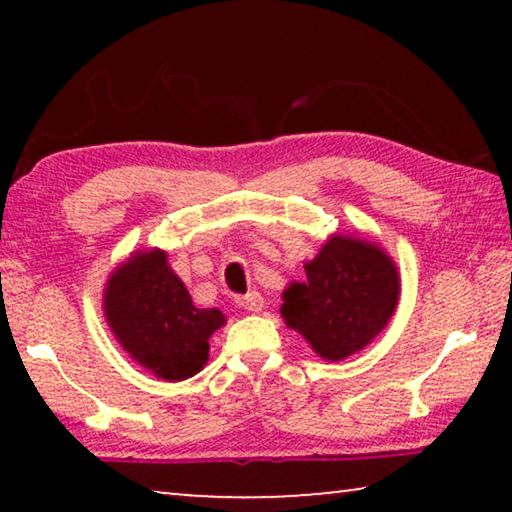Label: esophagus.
I'll list each match as a JSON object with an SVG mask.
<instances>
[{"instance_id": "obj_1", "label": "esophagus", "mask_w": 512, "mask_h": 512, "mask_svg": "<svg viewBox=\"0 0 512 512\" xmlns=\"http://www.w3.org/2000/svg\"><path fill=\"white\" fill-rule=\"evenodd\" d=\"M237 305L241 309L253 311V314H257V311H262V307H264V298H262V293L250 291V293H246V296H239L237 298Z\"/></svg>"}]
</instances>
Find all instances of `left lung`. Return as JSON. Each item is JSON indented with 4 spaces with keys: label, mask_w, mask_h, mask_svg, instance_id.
I'll use <instances>...</instances> for the list:
<instances>
[{
    "label": "left lung",
    "mask_w": 512,
    "mask_h": 512,
    "mask_svg": "<svg viewBox=\"0 0 512 512\" xmlns=\"http://www.w3.org/2000/svg\"><path fill=\"white\" fill-rule=\"evenodd\" d=\"M282 293L280 314L325 361H343L384 332L400 302V271L375 241L332 235Z\"/></svg>",
    "instance_id": "left-lung-1"
}]
</instances>
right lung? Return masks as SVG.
Wrapping results in <instances>:
<instances>
[{
  "label": "right lung",
  "instance_id": "1",
  "mask_svg": "<svg viewBox=\"0 0 512 512\" xmlns=\"http://www.w3.org/2000/svg\"><path fill=\"white\" fill-rule=\"evenodd\" d=\"M103 316L128 357L164 381L201 372L210 336L225 325L223 311L194 305L160 248L135 250L108 275Z\"/></svg>",
  "mask_w": 512,
  "mask_h": 512
}]
</instances>
